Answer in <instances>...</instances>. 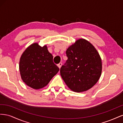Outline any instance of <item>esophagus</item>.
<instances>
[{"mask_svg":"<svg viewBox=\"0 0 123 123\" xmlns=\"http://www.w3.org/2000/svg\"><path fill=\"white\" fill-rule=\"evenodd\" d=\"M62 62H60V63H59L58 64H57V66L58 67H59V68L60 69L61 68V67H62Z\"/></svg>","mask_w":123,"mask_h":123,"instance_id":"1","label":"esophagus"}]
</instances>
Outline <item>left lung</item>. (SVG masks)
Wrapping results in <instances>:
<instances>
[{
	"label": "left lung",
	"instance_id": "8db88e82",
	"mask_svg": "<svg viewBox=\"0 0 123 123\" xmlns=\"http://www.w3.org/2000/svg\"><path fill=\"white\" fill-rule=\"evenodd\" d=\"M68 59L62 66L61 75L71 90L87 91L98 82L102 64L97 50L84 39L77 40L66 51Z\"/></svg>",
	"mask_w": 123,
	"mask_h": 123
}]
</instances>
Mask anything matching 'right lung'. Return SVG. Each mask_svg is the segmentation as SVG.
I'll list each match as a JSON object with an SVG mask.
<instances>
[{
	"label": "right lung",
	"instance_id": "right-lung-1",
	"mask_svg": "<svg viewBox=\"0 0 123 123\" xmlns=\"http://www.w3.org/2000/svg\"><path fill=\"white\" fill-rule=\"evenodd\" d=\"M59 70L47 46L42 47L37 43L30 46L20 59L21 79L26 85L35 89L45 87Z\"/></svg>",
	"mask_w": 123,
	"mask_h": 123
}]
</instances>
